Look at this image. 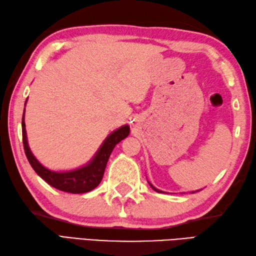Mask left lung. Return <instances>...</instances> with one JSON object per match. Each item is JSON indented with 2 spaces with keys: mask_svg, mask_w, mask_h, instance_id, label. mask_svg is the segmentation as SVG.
I'll return each instance as SVG.
<instances>
[{
  "mask_svg": "<svg viewBox=\"0 0 256 256\" xmlns=\"http://www.w3.org/2000/svg\"><path fill=\"white\" fill-rule=\"evenodd\" d=\"M150 184V183H149ZM150 186H151V188L153 190H156V192H162V190H158V188H156L154 186H153L152 184H150ZM196 192H198V190H196Z\"/></svg>",
  "mask_w": 256,
  "mask_h": 256,
  "instance_id": "obj_1",
  "label": "left lung"
}]
</instances>
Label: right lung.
I'll return each instance as SVG.
<instances>
[{
    "mask_svg": "<svg viewBox=\"0 0 256 256\" xmlns=\"http://www.w3.org/2000/svg\"><path fill=\"white\" fill-rule=\"evenodd\" d=\"M26 104V103H25ZM25 110L22 118V144H24L25 154L27 160L30 162L32 168L35 170V172L40 178L47 182V183L54 187V188L71 192V194H82L94 190L96 186H98L105 172L106 164L108 162V158L112 151L117 144L120 142L122 139L128 137L130 132V128L128 124H124L120 128H118L115 132H112L107 137L104 142L102 144L100 149L96 152L88 164L72 171L66 172H54L51 170L44 168L42 163H39L37 158L34 156L30 146L27 142V134L25 129Z\"/></svg>",
    "mask_w": 256,
    "mask_h": 256,
    "instance_id": "1",
    "label": "right lung"
}]
</instances>
